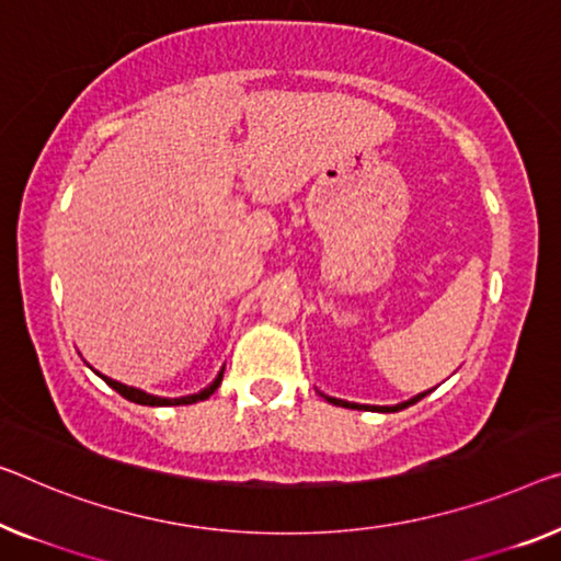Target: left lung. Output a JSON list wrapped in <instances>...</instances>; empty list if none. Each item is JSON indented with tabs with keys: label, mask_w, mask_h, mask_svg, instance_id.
Instances as JSON below:
<instances>
[{
	"label": "left lung",
	"mask_w": 561,
	"mask_h": 561,
	"mask_svg": "<svg viewBox=\"0 0 561 561\" xmlns=\"http://www.w3.org/2000/svg\"><path fill=\"white\" fill-rule=\"evenodd\" d=\"M425 398V392H421V396H415L413 400H408V403H400V405H392V408H380V405H357V403H347V400H337V398H328L324 396V400H330L332 405H342V408H365V411H382V413H396V411H403V408L417 403V400Z\"/></svg>",
	"instance_id": "left-lung-1"
}]
</instances>
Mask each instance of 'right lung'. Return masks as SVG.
Here are the masks:
<instances>
[{
	"instance_id": "right-lung-1",
	"label": "right lung",
	"mask_w": 561,
	"mask_h": 561,
	"mask_svg": "<svg viewBox=\"0 0 561 561\" xmlns=\"http://www.w3.org/2000/svg\"><path fill=\"white\" fill-rule=\"evenodd\" d=\"M98 375H100V373H98ZM100 378H103V380L107 382V386H111L115 392H121V396H123L125 400H130V403H138V405H191V403H198V400H206L208 396H214L216 388L221 386L224 370L219 373V378H216L206 390L196 392V396H186V398H158V396H148V392H144V390L128 388V386H123V382H118V380L105 378V375H100Z\"/></svg>"
}]
</instances>
